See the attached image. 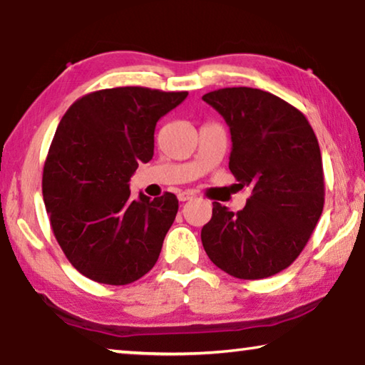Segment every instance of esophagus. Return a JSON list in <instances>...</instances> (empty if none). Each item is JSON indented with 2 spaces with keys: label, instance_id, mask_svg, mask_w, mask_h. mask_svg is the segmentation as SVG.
<instances>
[{
  "label": "esophagus",
  "instance_id": "esophagus-1",
  "mask_svg": "<svg viewBox=\"0 0 365 365\" xmlns=\"http://www.w3.org/2000/svg\"><path fill=\"white\" fill-rule=\"evenodd\" d=\"M196 195H195V191H190V190H187V191H180V193L177 195V197L180 201H188V200H193Z\"/></svg>",
  "mask_w": 365,
  "mask_h": 365
}]
</instances>
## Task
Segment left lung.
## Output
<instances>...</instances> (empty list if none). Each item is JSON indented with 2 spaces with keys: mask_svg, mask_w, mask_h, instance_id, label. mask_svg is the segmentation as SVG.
<instances>
[{
  "mask_svg": "<svg viewBox=\"0 0 365 365\" xmlns=\"http://www.w3.org/2000/svg\"><path fill=\"white\" fill-rule=\"evenodd\" d=\"M230 127V169L251 187L237 214L212 202L201 230L209 259L232 277L267 279L301 255L325 201L322 156L306 115L282 98L248 86L202 96Z\"/></svg>",
  "mask_w": 365,
  "mask_h": 365,
  "instance_id": "obj_1",
  "label": "left lung"
}]
</instances>
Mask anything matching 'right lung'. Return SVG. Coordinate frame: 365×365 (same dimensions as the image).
I'll return each mask as SVG.
<instances>
[{
	"label": "right lung",
	"instance_id": "add662e5",
	"mask_svg": "<svg viewBox=\"0 0 365 365\" xmlns=\"http://www.w3.org/2000/svg\"><path fill=\"white\" fill-rule=\"evenodd\" d=\"M188 91L98 90L61 119L43 168V201L61 250L80 274L128 285L156 264L174 224V193L130 197L128 180L154 154V128Z\"/></svg>",
	"mask_w": 365,
	"mask_h": 365
}]
</instances>
